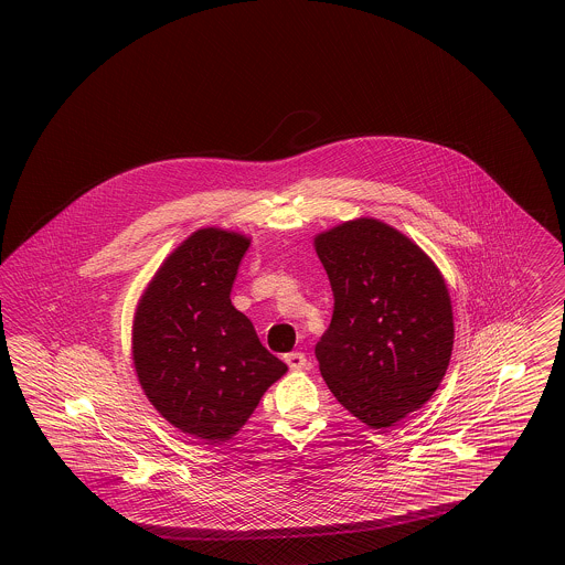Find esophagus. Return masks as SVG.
Instances as JSON below:
<instances>
[{
    "label": "esophagus",
    "instance_id": "obj_1",
    "mask_svg": "<svg viewBox=\"0 0 565 565\" xmlns=\"http://www.w3.org/2000/svg\"><path fill=\"white\" fill-rule=\"evenodd\" d=\"M286 364L290 366V371H305L307 366H309V362H307V358H305V353H300V351H292V353H286Z\"/></svg>",
    "mask_w": 565,
    "mask_h": 565
}]
</instances>
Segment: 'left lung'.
Wrapping results in <instances>:
<instances>
[{"label": "left lung", "instance_id": "1", "mask_svg": "<svg viewBox=\"0 0 565 565\" xmlns=\"http://www.w3.org/2000/svg\"><path fill=\"white\" fill-rule=\"evenodd\" d=\"M334 311L316 345L334 398L383 430L428 403L454 350L447 284L419 245L373 217L316 237Z\"/></svg>", "mask_w": 565, "mask_h": 565}]
</instances>
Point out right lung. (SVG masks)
<instances>
[{"label": "right lung", "instance_id": "right-lung-1", "mask_svg": "<svg viewBox=\"0 0 565 565\" xmlns=\"http://www.w3.org/2000/svg\"><path fill=\"white\" fill-rule=\"evenodd\" d=\"M247 247L239 233H192L162 263L135 311L141 390L171 426L205 445L237 434L288 371L231 302Z\"/></svg>", "mask_w": 565, "mask_h": 565}]
</instances>
